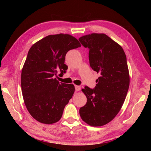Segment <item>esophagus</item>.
<instances>
[{"label":"esophagus","instance_id":"34e87169","mask_svg":"<svg viewBox=\"0 0 151 151\" xmlns=\"http://www.w3.org/2000/svg\"><path fill=\"white\" fill-rule=\"evenodd\" d=\"M81 89V86H75V90L76 91H80Z\"/></svg>","mask_w":151,"mask_h":151}]
</instances>
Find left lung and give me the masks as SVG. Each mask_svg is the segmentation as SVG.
I'll return each mask as SVG.
<instances>
[{"label":"left lung","mask_w":151,"mask_h":151,"mask_svg":"<svg viewBox=\"0 0 151 151\" xmlns=\"http://www.w3.org/2000/svg\"><path fill=\"white\" fill-rule=\"evenodd\" d=\"M78 40L88 48L90 66L100 75L95 89H82L88 100L80 108V115L90 126L101 127L114 119L127 97L130 84L127 57L121 46L104 34L85 35Z\"/></svg>","instance_id":"8db88e82"}]
</instances>
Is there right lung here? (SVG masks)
I'll return each instance as SVG.
<instances>
[{
    "label": "right lung",
    "mask_w": 151,
    "mask_h": 151,
    "mask_svg": "<svg viewBox=\"0 0 151 151\" xmlns=\"http://www.w3.org/2000/svg\"><path fill=\"white\" fill-rule=\"evenodd\" d=\"M81 47L71 35H49L35 43L28 52L21 77L24 102L32 117L43 124H53L62 116L65 105L75 92L73 84L54 77L65 73V55Z\"/></svg>",
    "instance_id": "right-lung-1"
}]
</instances>
